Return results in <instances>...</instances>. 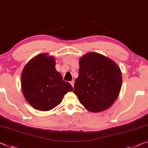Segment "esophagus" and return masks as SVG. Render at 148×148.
Listing matches in <instances>:
<instances>
[{
	"instance_id": "1",
	"label": "esophagus",
	"mask_w": 148,
	"mask_h": 148,
	"mask_svg": "<svg viewBox=\"0 0 148 148\" xmlns=\"http://www.w3.org/2000/svg\"><path fill=\"white\" fill-rule=\"evenodd\" d=\"M70 84H71V86H73V87L74 86V84H75V81H73V80H72V81H71V82H70Z\"/></svg>"
}]
</instances>
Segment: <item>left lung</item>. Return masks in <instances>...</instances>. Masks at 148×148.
<instances>
[{"instance_id":"8db88e82","label":"left lung","mask_w":148,"mask_h":148,"mask_svg":"<svg viewBox=\"0 0 148 148\" xmlns=\"http://www.w3.org/2000/svg\"><path fill=\"white\" fill-rule=\"evenodd\" d=\"M79 66L74 93L80 103L92 112L107 110L120 92L122 84L120 68L110 58L94 52L82 57Z\"/></svg>"}]
</instances>
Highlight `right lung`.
Masks as SVG:
<instances>
[{
	"mask_svg": "<svg viewBox=\"0 0 148 148\" xmlns=\"http://www.w3.org/2000/svg\"><path fill=\"white\" fill-rule=\"evenodd\" d=\"M56 61L47 54L34 57L21 73V89L28 103L38 110L49 111L62 102L73 88L55 68Z\"/></svg>",
	"mask_w": 148,
	"mask_h": 148,
	"instance_id": "add662e5",
	"label": "right lung"
}]
</instances>
